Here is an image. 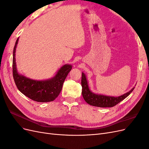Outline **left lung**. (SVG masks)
Segmentation results:
<instances>
[{
  "instance_id": "left-lung-1",
  "label": "left lung",
  "mask_w": 149,
  "mask_h": 149,
  "mask_svg": "<svg viewBox=\"0 0 149 149\" xmlns=\"http://www.w3.org/2000/svg\"><path fill=\"white\" fill-rule=\"evenodd\" d=\"M81 86L82 94L85 101L89 105L100 107H111L115 106L120 101L124 100L125 98L127 97L135 88H132L128 93L119 97H112L94 94L89 90L86 78V76L83 73H82Z\"/></svg>"
}]
</instances>
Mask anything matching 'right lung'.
Segmentation results:
<instances>
[{
  "label": "right lung",
  "instance_id": "1",
  "mask_svg": "<svg viewBox=\"0 0 149 149\" xmlns=\"http://www.w3.org/2000/svg\"><path fill=\"white\" fill-rule=\"evenodd\" d=\"M19 38L13 51V77L18 89L25 96L35 101L46 102L53 101L59 95L68 74L72 69L71 65H65L58 70L55 77L45 81L30 79L17 73L15 53Z\"/></svg>",
  "mask_w": 149,
  "mask_h": 149
}]
</instances>
